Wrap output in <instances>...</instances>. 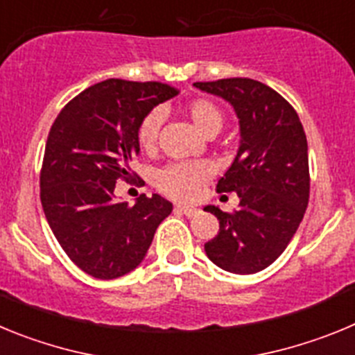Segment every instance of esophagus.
Returning <instances> with one entry per match:
<instances>
[{
  "label": "esophagus",
  "mask_w": 355,
  "mask_h": 355,
  "mask_svg": "<svg viewBox=\"0 0 355 355\" xmlns=\"http://www.w3.org/2000/svg\"><path fill=\"white\" fill-rule=\"evenodd\" d=\"M174 211L183 213V215H187V216H193V215H197V211H199V209L190 208V206H175Z\"/></svg>",
  "instance_id": "34e87169"
}]
</instances>
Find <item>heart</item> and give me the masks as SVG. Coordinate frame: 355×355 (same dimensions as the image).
<instances>
[{
	"instance_id": "heart-1",
	"label": "heart",
	"mask_w": 355,
	"mask_h": 355,
	"mask_svg": "<svg viewBox=\"0 0 355 355\" xmlns=\"http://www.w3.org/2000/svg\"><path fill=\"white\" fill-rule=\"evenodd\" d=\"M184 112L197 130L206 137H215L224 126V112L220 106L209 99H193L184 106ZM162 110H150L149 114L140 121L137 130V140L144 150H150L158 140L162 128ZM211 175V167L206 162H174L168 163L156 174V187L165 196L175 200H192L199 196L200 187Z\"/></svg>"
}]
</instances>
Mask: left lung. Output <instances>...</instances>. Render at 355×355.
I'll return each mask as SVG.
<instances>
[{
  "mask_svg": "<svg viewBox=\"0 0 355 355\" xmlns=\"http://www.w3.org/2000/svg\"><path fill=\"white\" fill-rule=\"evenodd\" d=\"M233 106L240 147L216 192H236L240 208L205 211L218 218V234L205 245L208 258L231 274H256L284 252L309 200V162L302 122L281 94L261 81L227 78L193 83Z\"/></svg>",
  "mask_w": 355,
  "mask_h": 355,
  "instance_id": "1",
  "label": "left lung"
}]
</instances>
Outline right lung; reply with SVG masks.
Listing matches in <instances>:
<instances>
[{"instance_id": "right-lung-1", "label": "right lung", "mask_w": 355, "mask_h": 355, "mask_svg": "<svg viewBox=\"0 0 355 355\" xmlns=\"http://www.w3.org/2000/svg\"><path fill=\"white\" fill-rule=\"evenodd\" d=\"M178 96L158 81L105 80L62 108L46 142L40 200L53 234L74 265L97 279L135 270L172 202L155 193L135 206L115 199L140 153L137 130L150 110Z\"/></svg>"}]
</instances>
